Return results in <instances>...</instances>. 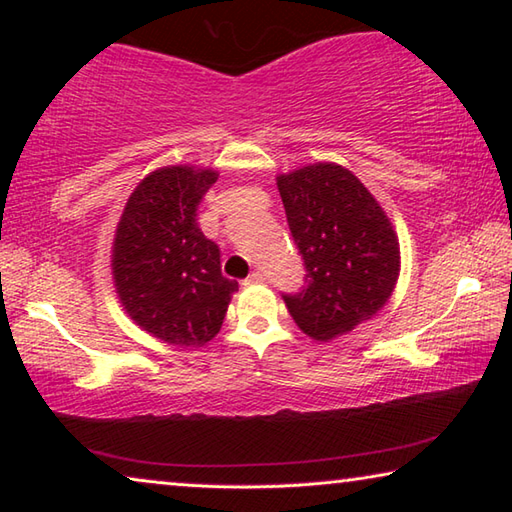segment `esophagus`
Here are the masks:
<instances>
[{
	"mask_svg": "<svg viewBox=\"0 0 512 512\" xmlns=\"http://www.w3.org/2000/svg\"><path fill=\"white\" fill-rule=\"evenodd\" d=\"M264 280H266V277H264L262 271H253V273L246 277L244 284H259V282H264Z\"/></svg>",
	"mask_w": 512,
	"mask_h": 512,
	"instance_id": "34e87169",
	"label": "esophagus"
}]
</instances>
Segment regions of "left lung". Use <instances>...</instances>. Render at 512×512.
Masks as SVG:
<instances>
[{
	"mask_svg": "<svg viewBox=\"0 0 512 512\" xmlns=\"http://www.w3.org/2000/svg\"><path fill=\"white\" fill-rule=\"evenodd\" d=\"M305 287L282 293L307 336L348 334L386 305L400 275V244L386 212L352 171L318 162L277 176Z\"/></svg>",
	"mask_w": 512,
	"mask_h": 512,
	"instance_id": "1",
	"label": "left lung"
}]
</instances>
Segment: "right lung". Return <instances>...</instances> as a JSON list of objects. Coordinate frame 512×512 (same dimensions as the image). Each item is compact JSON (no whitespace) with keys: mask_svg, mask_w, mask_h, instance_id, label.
I'll list each match as a JSON object with an SVG mask.
<instances>
[{"mask_svg":"<svg viewBox=\"0 0 512 512\" xmlns=\"http://www.w3.org/2000/svg\"><path fill=\"white\" fill-rule=\"evenodd\" d=\"M219 173L164 167L128 198L112 246L119 300L164 343L201 348L223 325L239 289L221 273V250L198 228V205Z\"/></svg>","mask_w":512,"mask_h":512,"instance_id":"1","label":"right lung"}]
</instances>
